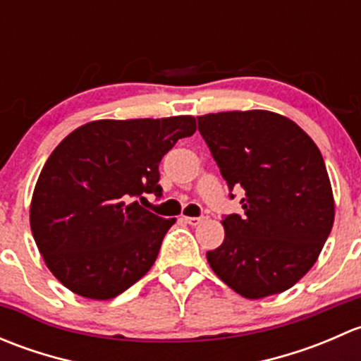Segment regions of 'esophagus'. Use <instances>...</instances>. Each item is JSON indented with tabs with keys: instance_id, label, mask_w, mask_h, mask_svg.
<instances>
[{
	"instance_id": "esophagus-1",
	"label": "esophagus",
	"mask_w": 361,
	"mask_h": 361,
	"mask_svg": "<svg viewBox=\"0 0 361 361\" xmlns=\"http://www.w3.org/2000/svg\"><path fill=\"white\" fill-rule=\"evenodd\" d=\"M181 220H183L185 224H188V225H199V224H202V221H204V216H183Z\"/></svg>"
}]
</instances>
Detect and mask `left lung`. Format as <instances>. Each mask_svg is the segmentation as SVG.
Here are the masks:
<instances>
[{
    "instance_id": "obj_1",
    "label": "left lung",
    "mask_w": 361,
    "mask_h": 361,
    "mask_svg": "<svg viewBox=\"0 0 361 361\" xmlns=\"http://www.w3.org/2000/svg\"><path fill=\"white\" fill-rule=\"evenodd\" d=\"M197 122L228 188L246 192L245 213L221 220L224 243L206 253L211 269L246 298L292 288L318 260L336 216L322 152L272 111L207 113Z\"/></svg>"
}]
</instances>
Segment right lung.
Instances as JSON below:
<instances>
[{"instance_id":"add662e5","label":"right lung","mask_w":361,"mask_h":361,"mask_svg":"<svg viewBox=\"0 0 361 361\" xmlns=\"http://www.w3.org/2000/svg\"><path fill=\"white\" fill-rule=\"evenodd\" d=\"M195 129L190 115L94 120L57 145L36 181L29 221L47 267L68 290L108 300L150 271L176 218L134 199L162 195L160 160Z\"/></svg>"}]
</instances>
